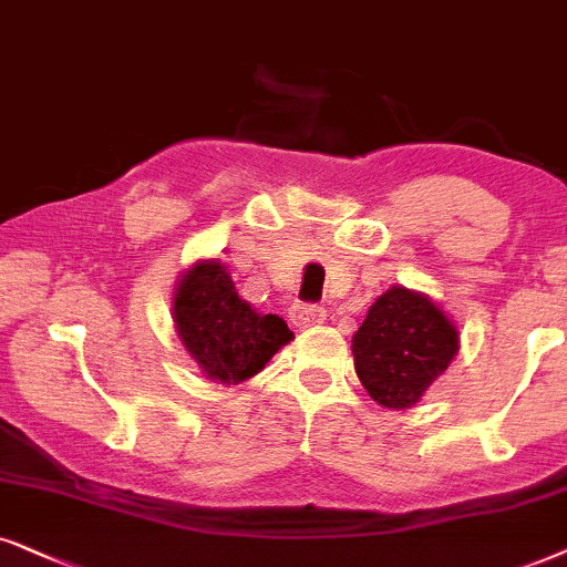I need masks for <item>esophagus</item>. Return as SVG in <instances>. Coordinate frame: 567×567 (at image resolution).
Listing matches in <instances>:
<instances>
[{"mask_svg":"<svg viewBox=\"0 0 567 567\" xmlns=\"http://www.w3.org/2000/svg\"><path fill=\"white\" fill-rule=\"evenodd\" d=\"M323 319H327V311H323L321 306L298 303L290 308V321H292V327H298V329L316 327V323H323Z\"/></svg>","mask_w":567,"mask_h":567,"instance_id":"esophagus-1","label":"esophagus"}]
</instances>
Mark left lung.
I'll list each match as a JSON object with an SVG mask.
<instances>
[{
  "mask_svg": "<svg viewBox=\"0 0 567 567\" xmlns=\"http://www.w3.org/2000/svg\"><path fill=\"white\" fill-rule=\"evenodd\" d=\"M458 352L454 319L425 292L394 285L352 334L354 373L375 404L410 410Z\"/></svg>",
  "mask_w": 567,
  "mask_h": 567,
  "instance_id": "8db88e82",
  "label": "left lung"
}]
</instances>
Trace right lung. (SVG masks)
<instances>
[{"label": "right lung", "mask_w": 567, "mask_h": 567, "mask_svg": "<svg viewBox=\"0 0 567 567\" xmlns=\"http://www.w3.org/2000/svg\"><path fill=\"white\" fill-rule=\"evenodd\" d=\"M176 334L209 381L236 386L254 379L296 334L277 313H261L238 296L220 259H199L173 288Z\"/></svg>", "instance_id": "right-lung-1"}]
</instances>
